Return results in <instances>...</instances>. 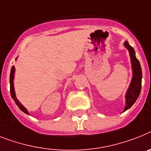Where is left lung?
Returning <instances> with one entry per match:
<instances>
[{
  "instance_id": "8db88e82",
  "label": "left lung",
  "mask_w": 151,
  "mask_h": 151,
  "mask_svg": "<svg viewBox=\"0 0 151 151\" xmlns=\"http://www.w3.org/2000/svg\"><path fill=\"white\" fill-rule=\"evenodd\" d=\"M125 47L129 51L132 68V79L125 94V107L123 112L130 109L139 97L141 90V81H142V70L140 62L137 59L134 48L130 46L127 41L124 43Z\"/></svg>"
}]
</instances>
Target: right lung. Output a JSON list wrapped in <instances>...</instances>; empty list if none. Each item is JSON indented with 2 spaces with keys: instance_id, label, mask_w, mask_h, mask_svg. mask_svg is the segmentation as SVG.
Segmentation results:
<instances>
[{
  "instance_id": "1",
  "label": "right lung",
  "mask_w": 151,
  "mask_h": 151,
  "mask_svg": "<svg viewBox=\"0 0 151 151\" xmlns=\"http://www.w3.org/2000/svg\"><path fill=\"white\" fill-rule=\"evenodd\" d=\"M17 58H16V60H17ZM14 73H15V68H14V66H13V67L11 68V73H10V88H11V97L13 98L14 101L15 103H16V104H17V106H18L19 108L21 109V110L23 111V112L25 113V114H27L30 115V114H29L28 111H27L26 107H24L22 104H21V102H20V101H18V100H17V97H16V94H15L14 86Z\"/></svg>"
}]
</instances>
